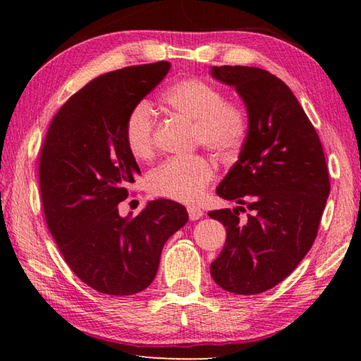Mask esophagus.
Here are the masks:
<instances>
[{
	"mask_svg": "<svg viewBox=\"0 0 361 361\" xmlns=\"http://www.w3.org/2000/svg\"><path fill=\"white\" fill-rule=\"evenodd\" d=\"M188 214H189L190 220H198V219H202L203 211L198 208V206H188Z\"/></svg>",
	"mask_w": 361,
	"mask_h": 361,
	"instance_id": "34e87169",
	"label": "esophagus"
}]
</instances>
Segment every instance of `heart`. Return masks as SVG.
I'll list each match as a JSON object with an SVG mask.
<instances>
[{
	"mask_svg": "<svg viewBox=\"0 0 361 361\" xmlns=\"http://www.w3.org/2000/svg\"><path fill=\"white\" fill-rule=\"evenodd\" d=\"M163 101L169 110L194 122L195 142L220 158L239 153L247 140L248 119L239 106L228 104L220 90L200 79H185L169 88ZM126 142L137 159H147L155 145V116L147 104H137L126 122ZM214 175V167L203 157L171 158L149 176L155 195L175 202H194Z\"/></svg>",
	"mask_w": 361,
	"mask_h": 361,
	"instance_id": "heart-1",
	"label": "heart"
}]
</instances>
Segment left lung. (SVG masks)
<instances>
[{
  "label": "left lung",
  "instance_id": "8db88e82",
  "mask_svg": "<svg viewBox=\"0 0 361 361\" xmlns=\"http://www.w3.org/2000/svg\"><path fill=\"white\" fill-rule=\"evenodd\" d=\"M248 114L239 159L216 192L234 209L208 212L224 224L226 243L211 276L226 291L257 295L278 286L312 248L331 185L319 137L291 90L252 66H212ZM248 209L247 221L238 212Z\"/></svg>",
  "mask_w": 361,
  "mask_h": 361
}]
</instances>
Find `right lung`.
Listing matches in <instances>:
<instances>
[{
    "label": "right lung",
    "instance_id": "add662e5",
    "mask_svg": "<svg viewBox=\"0 0 361 361\" xmlns=\"http://www.w3.org/2000/svg\"><path fill=\"white\" fill-rule=\"evenodd\" d=\"M169 62L99 75L51 121L40 155V192L49 231L75 276L101 293H140L155 279L169 237L189 220L183 204L158 198L119 216L141 171L126 142L130 111L166 78Z\"/></svg>",
    "mask_w": 361,
    "mask_h": 361
}]
</instances>
